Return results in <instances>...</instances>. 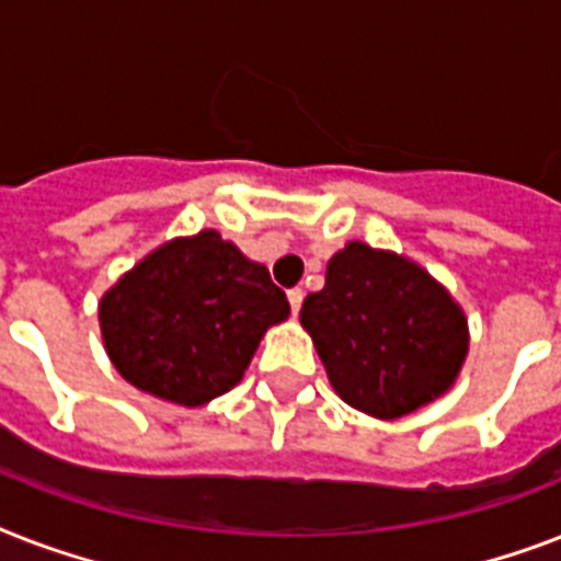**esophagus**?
<instances>
[{"label":"esophagus","instance_id":"esophagus-1","mask_svg":"<svg viewBox=\"0 0 561 561\" xmlns=\"http://www.w3.org/2000/svg\"><path fill=\"white\" fill-rule=\"evenodd\" d=\"M302 299H306V290H302V288H290L288 290V302H290V311H294V317L299 314V308H302Z\"/></svg>","mask_w":561,"mask_h":561}]
</instances>
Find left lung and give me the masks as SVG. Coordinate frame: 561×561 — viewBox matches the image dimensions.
Wrapping results in <instances>:
<instances>
[{
  "mask_svg": "<svg viewBox=\"0 0 561 561\" xmlns=\"http://www.w3.org/2000/svg\"><path fill=\"white\" fill-rule=\"evenodd\" d=\"M299 323L334 392L375 419L439 399L469 352L462 308L427 271L390 250L350 241L308 294Z\"/></svg>",
  "mask_w": 561,
  "mask_h": 561,
  "instance_id": "obj_1",
  "label": "left lung"
}]
</instances>
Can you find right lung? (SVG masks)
<instances>
[{
    "mask_svg": "<svg viewBox=\"0 0 561 561\" xmlns=\"http://www.w3.org/2000/svg\"><path fill=\"white\" fill-rule=\"evenodd\" d=\"M288 314V297L267 267L215 229L157 247L99 306L118 375L183 408L232 390L264 332Z\"/></svg>",
    "mask_w": 561,
    "mask_h": 561,
    "instance_id": "1",
    "label": "right lung"
}]
</instances>
